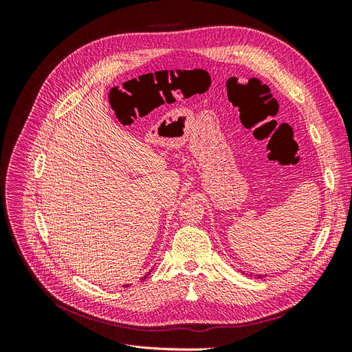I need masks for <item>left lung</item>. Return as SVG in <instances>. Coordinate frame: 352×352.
<instances>
[{"label": "left lung", "instance_id": "obj_1", "mask_svg": "<svg viewBox=\"0 0 352 352\" xmlns=\"http://www.w3.org/2000/svg\"><path fill=\"white\" fill-rule=\"evenodd\" d=\"M243 273V272H242ZM255 276H257V278L258 279H263V278H267V274H255Z\"/></svg>", "mask_w": 352, "mask_h": 352}]
</instances>
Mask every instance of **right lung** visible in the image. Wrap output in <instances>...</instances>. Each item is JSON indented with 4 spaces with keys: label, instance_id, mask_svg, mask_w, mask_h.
Masks as SVG:
<instances>
[{
    "label": "right lung",
    "instance_id": "right-lung-1",
    "mask_svg": "<svg viewBox=\"0 0 352 352\" xmlns=\"http://www.w3.org/2000/svg\"><path fill=\"white\" fill-rule=\"evenodd\" d=\"M150 273H151V272H148V273H146V274L144 276V278H142V279H146V276H148V274H150ZM123 286H126V287H127V286H129V285H123Z\"/></svg>",
    "mask_w": 352,
    "mask_h": 352
}]
</instances>
